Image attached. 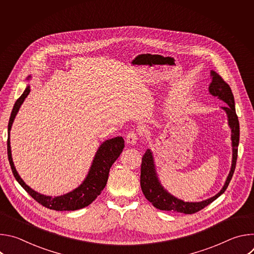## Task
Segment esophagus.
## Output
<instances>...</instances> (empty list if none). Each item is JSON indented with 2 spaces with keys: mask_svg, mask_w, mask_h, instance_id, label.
I'll return each mask as SVG.
<instances>
[{
  "mask_svg": "<svg viewBox=\"0 0 254 254\" xmlns=\"http://www.w3.org/2000/svg\"><path fill=\"white\" fill-rule=\"evenodd\" d=\"M137 138H138V135L135 131H129L127 134V142L129 144H135Z\"/></svg>",
  "mask_w": 254,
  "mask_h": 254,
  "instance_id": "obj_1",
  "label": "esophagus"
}]
</instances>
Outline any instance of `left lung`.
Returning a JSON list of instances; mask_svg holds the SVG:
<instances>
[{"label": "left lung", "mask_w": 254, "mask_h": 254, "mask_svg": "<svg viewBox=\"0 0 254 254\" xmlns=\"http://www.w3.org/2000/svg\"><path fill=\"white\" fill-rule=\"evenodd\" d=\"M212 75V82L209 86V91L212 95L217 96L219 99L223 100L227 103L226 106L222 108L226 112L228 117V124L231 128V140H232V148H233V155H232V166L231 171L227 177L226 182L222 190L216 194L214 197L207 199L202 202H184L182 200H179L169 194L160 184L153 160V155L150 150H148L141 159V167H140V187L141 191L156 208L165 211H173L178 213H184V214H194L207 205L212 203L214 200L218 198L221 194L225 192L227 189L232 176L235 171L236 161H237V154H238V143H239V122L238 117L235 112V104H234V96L232 90L228 83L224 81V79L215 71H211Z\"/></svg>", "instance_id": "1"}]
</instances>
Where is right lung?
<instances>
[{
    "label": "right lung",
    "mask_w": 254,
    "mask_h": 254,
    "mask_svg": "<svg viewBox=\"0 0 254 254\" xmlns=\"http://www.w3.org/2000/svg\"><path fill=\"white\" fill-rule=\"evenodd\" d=\"M30 92V86H27L23 94L17 99L13 111L10 117L9 125H8V142H7V150H8V158L9 163L14 174L15 179L18 181V183L26 190V192L39 204L43 205L46 208L56 211H74L88 206L94 201L98 195L104 189L108 174H110L111 167L116 162V160L120 157L121 153L125 147V140L122 136L114 137L111 139L105 140L99 147L96 155L94 157L93 163L91 165L90 171L84 180V182L75 190L69 192L65 195L58 197H50L41 195L37 192L32 190L29 186H27L24 181L18 175L11 155V146H10V130L14 122V119L19 111V108L25 98L28 96Z\"/></svg>",
    "instance_id": "add662e5"
}]
</instances>
